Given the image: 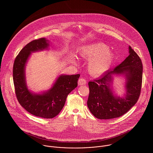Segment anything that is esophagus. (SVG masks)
<instances>
[{
  "mask_svg": "<svg viewBox=\"0 0 153 153\" xmlns=\"http://www.w3.org/2000/svg\"><path fill=\"white\" fill-rule=\"evenodd\" d=\"M78 83L79 85H85L87 84V81L84 78H81L79 79Z\"/></svg>",
  "mask_w": 153,
  "mask_h": 153,
  "instance_id": "1",
  "label": "esophagus"
}]
</instances>
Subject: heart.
I'll return each mask as SVG.
<instances>
[{"instance_id":"obj_1","label":"heart","mask_w":153,"mask_h":153,"mask_svg":"<svg viewBox=\"0 0 153 153\" xmlns=\"http://www.w3.org/2000/svg\"><path fill=\"white\" fill-rule=\"evenodd\" d=\"M108 49L107 45L101 42L87 45L79 49V56L89 61L88 66L91 74L101 76L110 69L115 60V54Z\"/></svg>"}]
</instances>
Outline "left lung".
Returning a JSON list of instances; mask_svg holds the SVG:
<instances>
[{
  "label": "left lung",
  "mask_w": 153,
  "mask_h": 153,
  "mask_svg": "<svg viewBox=\"0 0 153 153\" xmlns=\"http://www.w3.org/2000/svg\"><path fill=\"white\" fill-rule=\"evenodd\" d=\"M129 55L114 69L88 82V108L101 120L118 118L127 112L137 102L142 85L143 64L141 59L129 46ZM123 75L126 79V94L121 97L114 96L111 88L113 76Z\"/></svg>",
  "instance_id": "1"
}]
</instances>
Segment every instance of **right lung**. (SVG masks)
Returning <instances> with one entry per match:
<instances>
[{"mask_svg": "<svg viewBox=\"0 0 153 153\" xmlns=\"http://www.w3.org/2000/svg\"><path fill=\"white\" fill-rule=\"evenodd\" d=\"M49 46L46 38L31 41L20 51L13 68L15 94L19 104L31 114L44 118H52L61 112L68 95L77 87L80 76L79 74L61 75L47 91L39 94L31 92L26 81V64L31 53L48 49Z\"/></svg>", "mask_w": 153, "mask_h": 153, "instance_id": "obj_1", "label": "right lung"}]
</instances>
